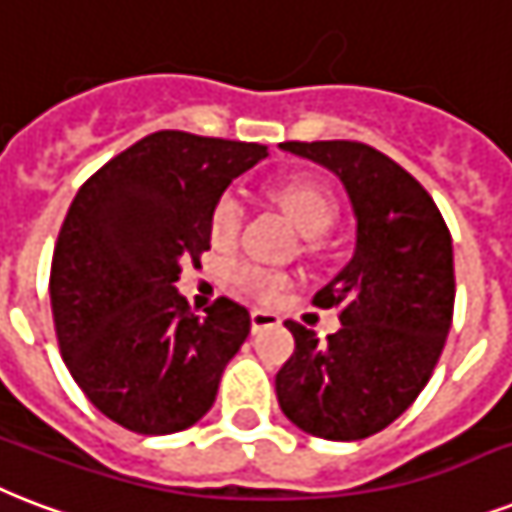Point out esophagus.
I'll list each match as a JSON object with an SVG mask.
<instances>
[{"mask_svg": "<svg viewBox=\"0 0 512 512\" xmlns=\"http://www.w3.org/2000/svg\"><path fill=\"white\" fill-rule=\"evenodd\" d=\"M275 326H280V315H275V312H269V310H253L251 312L253 334H259V331H264V328H275Z\"/></svg>", "mask_w": 512, "mask_h": 512, "instance_id": "34e87169", "label": "esophagus"}]
</instances>
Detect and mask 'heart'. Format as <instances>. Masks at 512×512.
Listing matches in <instances>:
<instances>
[{
  "label": "heart",
  "instance_id": "b5f03b06",
  "mask_svg": "<svg viewBox=\"0 0 512 512\" xmlns=\"http://www.w3.org/2000/svg\"><path fill=\"white\" fill-rule=\"evenodd\" d=\"M272 200L283 208L296 227L304 235H320L336 221L339 202H336L334 189L315 176H291L280 178L272 186ZM245 224V205L235 192H221L208 213V232L211 240L219 245L235 243ZM240 291L251 293L256 299L269 301L288 285V277L275 269L259 267V264H240L232 275Z\"/></svg>",
  "mask_w": 512,
  "mask_h": 512
}]
</instances>
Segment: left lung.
I'll list each match as a JSON object with an SVG mask.
<instances>
[{
	"label": "left lung",
	"mask_w": 512,
	"mask_h": 512,
	"mask_svg": "<svg viewBox=\"0 0 512 512\" xmlns=\"http://www.w3.org/2000/svg\"><path fill=\"white\" fill-rule=\"evenodd\" d=\"M283 149L342 178L358 243L342 272L312 296L339 310L320 342L296 320V350L275 376L277 403L304 433L360 441L406 411L430 382L454 318V253L438 205L408 170L360 141H285Z\"/></svg>",
	"instance_id": "left-lung-1"
}]
</instances>
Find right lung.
<instances>
[{
	"instance_id": "right-lung-1",
	"label": "right lung",
	"mask_w": 512,
	"mask_h": 512,
	"mask_svg": "<svg viewBox=\"0 0 512 512\" xmlns=\"http://www.w3.org/2000/svg\"><path fill=\"white\" fill-rule=\"evenodd\" d=\"M267 146L160 130L79 186L58 232L50 304L63 363L104 417L138 435L200 422L251 334L219 296L194 315L176 280L211 248L208 213Z\"/></svg>"
}]
</instances>
